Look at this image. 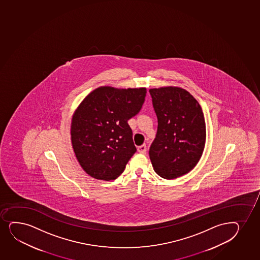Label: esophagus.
Wrapping results in <instances>:
<instances>
[{
  "mask_svg": "<svg viewBox=\"0 0 260 260\" xmlns=\"http://www.w3.org/2000/svg\"><path fill=\"white\" fill-rule=\"evenodd\" d=\"M138 152L142 154H145L146 152V145H142V146L138 147Z\"/></svg>",
  "mask_w": 260,
  "mask_h": 260,
  "instance_id": "1",
  "label": "esophagus"
}]
</instances>
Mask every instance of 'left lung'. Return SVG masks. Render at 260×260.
<instances>
[{"label":"left lung","mask_w":260,"mask_h":260,"mask_svg":"<svg viewBox=\"0 0 260 260\" xmlns=\"http://www.w3.org/2000/svg\"><path fill=\"white\" fill-rule=\"evenodd\" d=\"M158 118V129L150 146L152 167L159 176L176 179L192 170L206 144V122L202 108L181 87L149 90Z\"/></svg>","instance_id":"8db88e82"}]
</instances>
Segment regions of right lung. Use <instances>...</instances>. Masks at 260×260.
<instances>
[{
    "instance_id": "1",
    "label": "right lung",
    "mask_w": 260,
    "mask_h": 260,
    "mask_svg": "<svg viewBox=\"0 0 260 260\" xmlns=\"http://www.w3.org/2000/svg\"><path fill=\"white\" fill-rule=\"evenodd\" d=\"M146 89L101 87L84 99L72 118L71 141L86 173L114 180L136 152L128 119L141 111Z\"/></svg>"
}]
</instances>
